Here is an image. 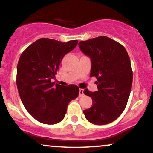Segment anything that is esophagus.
Returning a JSON list of instances; mask_svg holds the SVG:
<instances>
[{
  "label": "esophagus",
  "mask_w": 153,
  "mask_h": 153,
  "mask_svg": "<svg viewBox=\"0 0 153 153\" xmlns=\"http://www.w3.org/2000/svg\"><path fill=\"white\" fill-rule=\"evenodd\" d=\"M84 95V89H79V97H83Z\"/></svg>",
  "instance_id": "34e87169"
}]
</instances>
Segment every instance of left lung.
Instances as JSON below:
<instances>
[{"label":"left lung","mask_w":153,"mask_h":153,"mask_svg":"<svg viewBox=\"0 0 153 153\" xmlns=\"http://www.w3.org/2000/svg\"><path fill=\"white\" fill-rule=\"evenodd\" d=\"M80 49L90 58V76L97 78L98 91L85 89L92 106L84 110L88 121L96 125L112 122L124 112L132 89L129 57L121 44L106 36L80 41Z\"/></svg>","instance_id":"8db88e82"}]
</instances>
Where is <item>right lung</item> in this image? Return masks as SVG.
<instances>
[{
  "instance_id": "obj_1",
  "label": "right lung",
  "mask_w": 153,
  "mask_h": 153,
  "mask_svg": "<svg viewBox=\"0 0 153 153\" xmlns=\"http://www.w3.org/2000/svg\"><path fill=\"white\" fill-rule=\"evenodd\" d=\"M78 42L40 38L20 57L16 78L20 98L29 113L39 122L59 123L65 116L69 103L78 96L76 85L64 86L51 81L64 55L75 49Z\"/></svg>"
}]
</instances>
